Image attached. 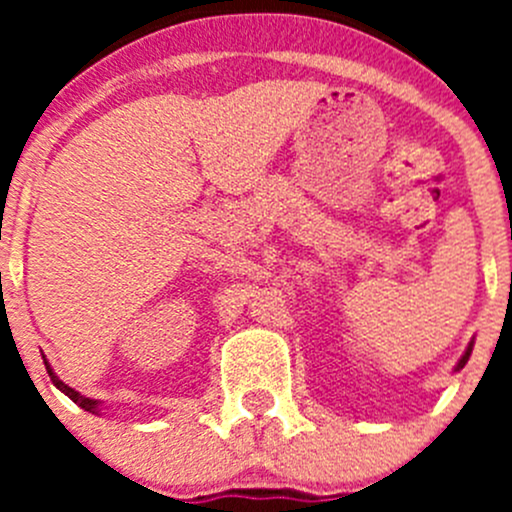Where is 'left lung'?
I'll return each mask as SVG.
<instances>
[{
  "mask_svg": "<svg viewBox=\"0 0 512 512\" xmlns=\"http://www.w3.org/2000/svg\"><path fill=\"white\" fill-rule=\"evenodd\" d=\"M471 352H473V342H471V344H468V347H466V352H463V356H461V359H458L456 369H453V371H461V369H463V366H466V364H468V359H471Z\"/></svg>",
  "mask_w": 512,
  "mask_h": 512,
  "instance_id": "1",
  "label": "left lung"
}]
</instances>
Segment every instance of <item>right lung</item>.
I'll return each mask as SVG.
<instances>
[{
	"label": "right lung",
	"mask_w": 512,
	"mask_h": 512,
	"mask_svg": "<svg viewBox=\"0 0 512 512\" xmlns=\"http://www.w3.org/2000/svg\"><path fill=\"white\" fill-rule=\"evenodd\" d=\"M44 366H46V371H49V376H51V381H54V386L61 391V394L69 396V399L74 401V404H79L81 409L89 411V414H101V401H98V399H89V396H81L79 391L71 389L69 384H64V381H61L59 376L54 374V369H51V364H49V361H46V356H44Z\"/></svg>",
	"instance_id": "right-lung-1"
}]
</instances>
